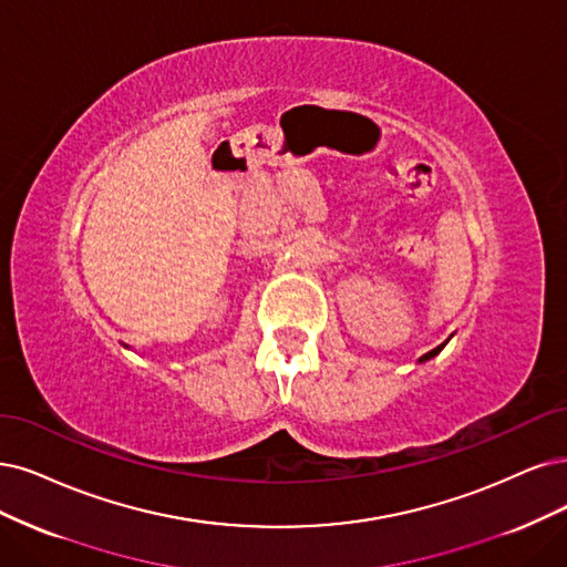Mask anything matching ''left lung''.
I'll return each mask as SVG.
<instances>
[{
	"label": "left lung",
	"mask_w": 567,
	"mask_h": 567,
	"mask_svg": "<svg viewBox=\"0 0 567 567\" xmlns=\"http://www.w3.org/2000/svg\"><path fill=\"white\" fill-rule=\"evenodd\" d=\"M442 348H444V346H439V348H434V350H430V352H427V354H423V358H421V362H425V360H430V358H434V354H436V352H439V350H442Z\"/></svg>",
	"instance_id": "obj_1"
}]
</instances>
